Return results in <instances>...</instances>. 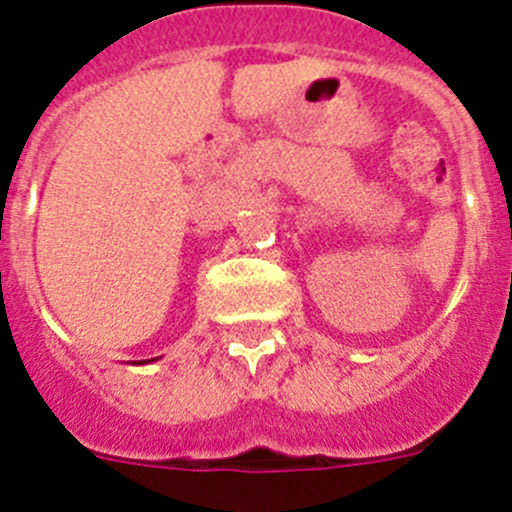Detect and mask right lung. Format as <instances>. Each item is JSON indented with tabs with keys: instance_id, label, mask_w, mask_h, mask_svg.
Segmentation results:
<instances>
[{
	"instance_id": "add662e5",
	"label": "right lung",
	"mask_w": 512,
	"mask_h": 512,
	"mask_svg": "<svg viewBox=\"0 0 512 512\" xmlns=\"http://www.w3.org/2000/svg\"><path fill=\"white\" fill-rule=\"evenodd\" d=\"M149 361H156V358H149ZM139 363H146V361H139Z\"/></svg>"
}]
</instances>
